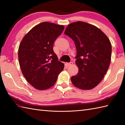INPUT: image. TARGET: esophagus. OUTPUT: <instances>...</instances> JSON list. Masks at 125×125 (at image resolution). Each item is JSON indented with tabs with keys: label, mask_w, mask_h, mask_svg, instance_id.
I'll return each mask as SVG.
<instances>
[{
	"label": "esophagus",
	"mask_w": 125,
	"mask_h": 125,
	"mask_svg": "<svg viewBox=\"0 0 125 125\" xmlns=\"http://www.w3.org/2000/svg\"><path fill=\"white\" fill-rule=\"evenodd\" d=\"M67 64L68 66H70V65H73V62H69V63H68Z\"/></svg>",
	"instance_id": "esophagus-1"
}]
</instances>
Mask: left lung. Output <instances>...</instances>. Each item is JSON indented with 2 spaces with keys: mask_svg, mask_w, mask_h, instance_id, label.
I'll list each match as a JSON object with an SVG mask.
<instances>
[{
  "mask_svg": "<svg viewBox=\"0 0 125 125\" xmlns=\"http://www.w3.org/2000/svg\"><path fill=\"white\" fill-rule=\"evenodd\" d=\"M65 35L75 42L78 73L71 77L76 87L90 90L102 81L109 67L112 46L107 36L95 26L82 21L69 25Z\"/></svg>",
  "mask_w": 125,
  "mask_h": 125,
  "instance_id": "1",
  "label": "left lung"
}]
</instances>
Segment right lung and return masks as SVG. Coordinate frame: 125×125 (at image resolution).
<instances>
[{
	"label": "right lung",
	"instance_id": "add662e5",
	"mask_svg": "<svg viewBox=\"0 0 125 125\" xmlns=\"http://www.w3.org/2000/svg\"><path fill=\"white\" fill-rule=\"evenodd\" d=\"M62 25L43 22L33 27L20 44L18 58L22 73L35 89L52 86L64 64L53 50L54 41L62 33Z\"/></svg>",
	"mask_w": 125,
	"mask_h": 125
}]
</instances>
